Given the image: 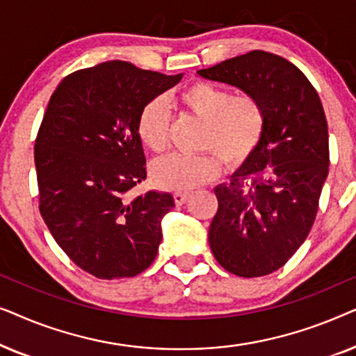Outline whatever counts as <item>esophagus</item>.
Instances as JSON below:
<instances>
[{
	"mask_svg": "<svg viewBox=\"0 0 356 356\" xmlns=\"http://www.w3.org/2000/svg\"><path fill=\"white\" fill-rule=\"evenodd\" d=\"M173 197H175V202H177V206H183V204L189 199V193L178 191V193L173 194Z\"/></svg>",
	"mask_w": 356,
	"mask_h": 356,
	"instance_id": "obj_1",
	"label": "esophagus"
}]
</instances>
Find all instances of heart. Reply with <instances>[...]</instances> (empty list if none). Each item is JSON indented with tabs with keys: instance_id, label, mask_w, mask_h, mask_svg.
<instances>
[{
	"instance_id": "heart-1",
	"label": "heart",
	"mask_w": 356,
	"mask_h": 356,
	"mask_svg": "<svg viewBox=\"0 0 356 356\" xmlns=\"http://www.w3.org/2000/svg\"><path fill=\"white\" fill-rule=\"evenodd\" d=\"M181 108L206 123L199 155L177 154L154 167V181L172 191H188L216 178L220 168L241 167L251 157L266 129L264 106L254 95H233L216 84L197 82L178 97ZM138 133L155 154L167 152L172 139V115L162 100H152L139 115Z\"/></svg>"
}]
</instances>
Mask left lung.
Returning <instances> with one entry per match:
<instances>
[{
	"mask_svg": "<svg viewBox=\"0 0 356 356\" xmlns=\"http://www.w3.org/2000/svg\"><path fill=\"white\" fill-rule=\"evenodd\" d=\"M209 81L254 95L266 129L230 181L216 186L209 245L218 264L238 277L280 269L303 245L329 173L324 108L303 72L285 58L254 50L197 71Z\"/></svg>",
	"mask_w": 356,
	"mask_h": 356,
	"instance_id": "8db88e82",
	"label": "left lung"
}]
</instances>
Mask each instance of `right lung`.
<instances>
[{"instance_id": "obj_1", "label": "right lung", "mask_w": 356, "mask_h": 356, "mask_svg": "<svg viewBox=\"0 0 356 356\" xmlns=\"http://www.w3.org/2000/svg\"><path fill=\"white\" fill-rule=\"evenodd\" d=\"M183 74L106 61L72 72L48 102L35 140L40 213L82 270L115 280L147 269L162 241L170 193L129 197L144 181L140 111Z\"/></svg>"}]
</instances>
